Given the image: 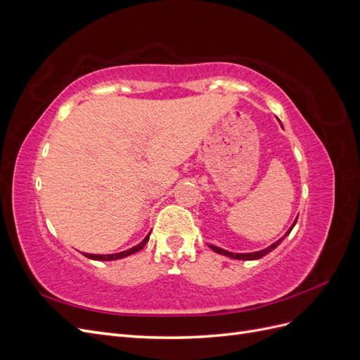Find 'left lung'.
Segmentation results:
<instances>
[{
	"label": "left lung",
	"mask_w": 360,
	"mask_h": 360,
	"mask_svg": "<svg viewBox=\"0 0 360 360\" xmlns=\"http://www.w3.org/2000/svg\"><path fill=\"white\" fill-rule=\"evenodd\" d=\"M296 222H297V219L292 222V225L290 226V230L282 236L278 242H275L274 245H270L269 248H266V249H261V250H257V252H249V254H236V252H230V250H225V249H222V248H217V246H213V245H209L210 246V249H213L214 252H217V254H221V255H225V257H230V258H233V259H243V261H250V259H258V258H263L264 255H267L269 252H271V250H274L275 248H278L279 246V243L284 240V238L291 233V230H292V226L296 225Z\"/></svg>",
	"instance_id": "obj_1"
}]
</instances>
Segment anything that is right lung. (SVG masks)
<instances>
[{"mask_svg":"<svg viewBox=\"0 0 360 360\" xmlns=\"http://www.w3.org/2000/svg\"><path fill=\"white\" fill-rule=\"evenodd\" d=\"M148 238H150V234H148V236L144 238L143 242L138 243V245H136V246H134V248L127 249V250H123V252H117V254H106V255H99V254H85V252H82V254H84L86 258H90V259H97V261H112V259H120V258H124V257L132 255V254L138 252V250L143 249V248L146 246V243L148 242Z\"/></svg>","mask_w":360,"mask_h":360,"instance_id":"1","label":"right lung"}]
</instances>
